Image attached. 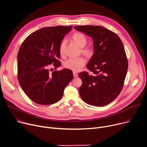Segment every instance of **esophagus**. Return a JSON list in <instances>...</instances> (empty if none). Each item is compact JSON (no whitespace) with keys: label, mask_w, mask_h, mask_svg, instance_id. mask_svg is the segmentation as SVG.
Wrapping results in <instances>:
<instances>
[{"label":"esophagus","mask_w":147,"mask_h":147,"mask_svg":"<svg viewBox=\"0 0 147 147\" xmlns=\"http://www.w3.org/2000/svg\"><path fill=\"white\" fill-rule=\"evenodd\" d=\"M73 73V76H74V77H78V73H77V72L74 71Z\"/></svg>","instance_id":"34e87169"}]
</instances>
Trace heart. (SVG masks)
I'll list each match as a JSON object with an SVG mask.
<instances>
[{"label": "heart", "instance_id": "obj_1", "mask_svg": "<svg viewBox=\"0 0 147 147\" xmlns=\"http://www.w3.org/2000/svg\"><path fill=\"white\" fill-rule=\"evenodd\" d=\"M72 39L73 41L80 47H83L82 49V52L84 55L87 57H90L93 54V50L90 47H84L86 45L87 40L86 36L79 32L75 33L72 36ZM66 41L65 40H63L59 46V53L61 55H63L65 47ZM86 64V60L84 58L80 57L78 58H71L67 60L64 63L65 67L73 71H78L80 70Z\"/></svg>", "mask_w": 147, "mask_h": 147}]
</instances>
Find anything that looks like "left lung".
Segmentation results:
<instances>
[{
  "label": "left lung",
  "instance_id": "left-lung-1",
  "mask_svg": "<svg viewBox=\"0 0 147 147\" xmlns=\"http://www.w3.org/2000/svg\"><path fill=\"white\" fill-rule=\"evenodd\" d=\"M74 29L92 38L93 55L86 67L93 73L78 74L82 85L79 94L87 104L104 106L121 91L128 70L123 44L114 32L100 26H76Z\"/></svg>",
  "mask_w": 147,
  "mask_h": 147
}]
</instances>
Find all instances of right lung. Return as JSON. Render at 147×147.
<instances>
[{"label":"right lung","mask_w":147,"mask_h":147,"mask_svg":"<svg viewBox=\"0 0 147 147\" xmlns=\"http://www.w3.org/2000/svg\"><path fill=\"white\" fill-rule=\"evenodd\" d=\"M72 26H57L39 29L26 38L18 54V78L27 96L34 102L49 105L59 101L73 77L64 69L50 73V64L61 65L59 46Z\"/></svg>","instance_id":"add662e5"}]
</instances>
